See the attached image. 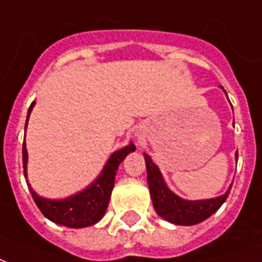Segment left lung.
<instances>
[{
  "label": "left lung",
  "instance_id": "obj_1",
  "mask_svg": "<svg viewBox=\"0 0 262 262\" xmlns=\"http://www.w3.org/2000/svg\"><path fill=\"white\" fill-rule=\"evenodd\" d=\"M237 156V153H236ZM147 168V184L153 201V206L159 216L170 223L182 226H192L206 220L225 203L230 193V188L225 195L205 201H187L170 191L165 185L159 167L154 164L150 156L144 154Z\"/></svg>",
  "mask_w": 262,
  "mask_h": 262
}]
</instances>
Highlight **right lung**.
I'll list each match as a JSON object with an SVG mask.
<instances>
[{"label": "right lung", "instance_id": "add662e5", "mask_svg": "<svg viewBox=\"0 0 262 262\" xmlns=\"http://www.w3.org/2000/svg\"><path fill=\"white\" fill-rule=\"evenodd\" d=\"M33 106H35V101L32 102L29 111H28L25 130ZM135 150H136L135 144L130 143L129 146L115 151L106 161L103 170L101 171V176L81 192L64 198V199H46V198L39 196L28 184V187L31 189L32 198L37 205V208L40 209V212L49 220H52L57 225L67 226V227H73V229H81V227L95 225L97 222L102 219L105 210L108 208L109 198L114 189L115 176H116L118 167L125 160L126 156ZM22 161H24V174L26 178L28 151H26L25 142L22 146Z\"/></svg>", "mask_w": 262, "mask_h": 262}]
</instances>
